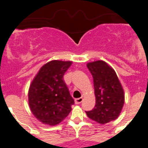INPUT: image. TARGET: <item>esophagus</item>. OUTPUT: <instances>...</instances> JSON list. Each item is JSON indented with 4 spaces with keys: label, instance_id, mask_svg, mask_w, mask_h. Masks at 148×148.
I'll list each match as a JSON object with an SVG mask.
<instances>
[{
    "label": "esophagus",
    "instance_id": "esophagus-1",
    "mask_svg": "<svg viewBox=\"0 0 148 148\" xmlns=\"http://www.w3.org/2000/svg\"><path fill=\"white\" fill-rule=\"evenodd\" d=\"M82 101H83L82 97H79V98H77L74 100V103H75V104H80Z\"/></svg>",
    "mask_w": 148,
    "mask_h": 148
}]
</instances>
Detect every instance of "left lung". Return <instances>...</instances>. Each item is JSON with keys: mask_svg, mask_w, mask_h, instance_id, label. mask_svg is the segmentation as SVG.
<instances>
[{"mask_svg": "<svg viewBox=\"0 0 148 148\" xmlns=\"http://www.w3.org/2000/svg\"><path fill=\"white\" fill-rule=\"evenodd\" d=\"M94 82L95 106L87 116L100 124L114 121L119 116L124 104V91L115 70L106 61L87 63Z\"/></svg>", "mask_w": 148, "mask_h": 148, "instance_id": "obj_1", "label": "left lung"}]
</instances>
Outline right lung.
<instances>
[{
    "label": "right lung",
    "mask_w": 148,
    "mask_h": 148,
    "mask_svg": "<svg viewBox=\"0 0 148 148\" xmlns=\"http://www.w3.org/2000/svg\"><path fill=\"white\" fill-rule=\"evenodd\" d=\"M71 64V61H49L40 69L30 84L29 106L42 124L57 125L71 112L74 101L63 77Z\"/></svg>",
    "instance_id": "add662e5"
}]
</instances>
